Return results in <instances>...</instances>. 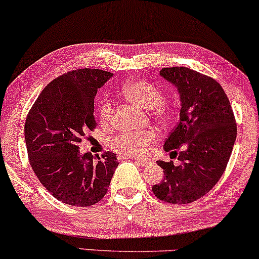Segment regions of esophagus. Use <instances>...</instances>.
I'll return each instance as SVG.
<instances>
[{"instance_id":"34e87169","label":"esophagus","mask_w":259,"mask_h":259,"mask_svg":"<svg viewBox=\"0 0 259 259\" xmlns=\"http://www.w3.org/2000/svg\"><path fill=\"white\" fill-rule=\"evenodd\" d=\"M134 163L138 164V165H140V166L149 165V162H147V160H144V159H134Z\"/></svg>"}]
</instances>
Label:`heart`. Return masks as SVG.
<instances>
[{"mask_svg":"<svg viewBox=\"0 0 259 259\" xmlns=\"http://www.w3.org/2000/svg\"><path fill=\"white\" fill-rule=\"evenodd\" d=\"M122 95L136 105L145 109H151V115L162 123H169L174 117V107L170 102L163 100V90L154 83L147 79H133L125 83L121 88ZM100 120L109 122L114 114V103L112 99L106 97L99 103L97 108ZM158 136L153 131L145 132H126L114 138L110 145L116 152L126 156H143L153 143L157 142Z\"/></svg>","mask_w":259,"mask_h":259,"instance_id":"heart-1","label":"heart"}]
</instances>
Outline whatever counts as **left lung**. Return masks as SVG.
I'll use <instances>...</instances> for the list:
<instances>
[{
	"instance_id": "left-lung-1",
	"label": "left lung",
	"mask_w": 259,
	"mask_h": 259,
	"mask_svg": "<svg viewBox=\"0 0 259 259\" xmlns=\"http://www.w3.org/2000/svg\"><path fill=\"white\" fill-rule=\"evenodd\" d=\"M160 75L176 85L181 97L180 121L164 143L180 164L158 160L164 180L152 191L167 203H190L223 176L236 142V117L223 87L211 77L184 66L164 68Z\"/></svg>"
}]
</instances>
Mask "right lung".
<instances>
[{
  "label": "right lung",
  "instance_id": "add662e5",
  "mask_svg": "<svg viewBox=\"0 0 259 259\" xmlns=\"http://www.w3.org/2000/svg\"><path fill=\"white\" fill-rule=\"evenodd\" d=\"M113 73L99 69L72 70L40 93L27 114L25 140L29 164L40 183L69 206L88 207L107 194L117 163L115 153L79 152L78 144L94 131V99Z\"/></svg>",
  "mask_w": 259,
  "mask_h": 259
}]
</instances>
